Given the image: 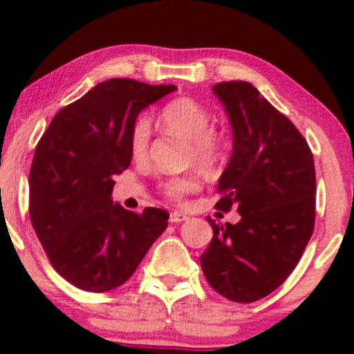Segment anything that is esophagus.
I'll return each instance as SVG.
<instances>
[{
	"instance_id": "esophagus-1",
	"label": "esophagus",
	"mask_w": 354,
	"mask_h": 354,
	"mask_svg": "<svg viewBox=\"0 0 354 354\" xmlns=\"http://www.w3.org/2000/svg\"><path fill=\"white\" fill-rule=\"evenodd\" d=\"M187 220V214L180 213V211H173V213L169 214V222L171 223H181Z\"/></svg>"
}]
</instances>
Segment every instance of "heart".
<instances>
[{
	"label": "heart",
	"mask_w": 354,
	"mask_h": 354,
	"mask_svg": "<svg viewBox=\"0 0 354 354\" xmlns=\"http://www.w3.org/2000/svg\"><path fill=\"white\" fill-rule=\"evenodd\" d=\"M160 120L171 131L178 132L190 141V155L203 166H213L220 160L223 151L222 140L214 134L213 117L209 111L188 97L174 99L167 102L160 110ZM150 141V120L147 117H138L131 131V151L136 158L147 153ZM199 188V180L192 174L187 176L167 178L160 183L162 194L174 203H181L185 196L196 192Z\"/></svg>",
	"instance_id": "obj_1"
}]
</instances>
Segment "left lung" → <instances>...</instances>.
<instances>
[{"label":"left lung","mask_w":354,"mask_h":354,"mask_svg":"<svg viewBox=\"0 0 354 354\" xmlns=\"http://www.w3.org/2000/svg\"><path fill=\"white\" fill-rule=\"evenodd\" d=\"M234 132L229 166L218 181L216 209L236 207L241 220L214 223L201 267L214 292L250 304L272 293L292 274L311 239L316 216L313 151L292 124L250 82H222Z\"/></svg>","instance_id":"1"}]
</instances>
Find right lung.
Returning a JSON list of instances; mask_svg holds the SVG:
<instances>
[{
	"label": "right lung",
	"mask_w": 354,
	"mask_h": 354,
	"mask_svg": "<svg viewBox=\"0 0 354 354\" xmlns=\"http://www.w3.org/2000/svg\"><path fill=\"white\" fill-rule=\"evenodd\" d=\"M176 91L131 78L101 82L55 113L29 171V216L52 267L85 292L118 288L167 227L169 213L113 204V176L131 164L141 110Z\"/></svg>",
	"instance_id": "obj_1"
}]
</instances>
